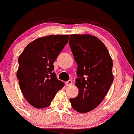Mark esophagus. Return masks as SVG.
<instances>
[{"label":"esophagus","instance_id":"34e87169","mask_svg":"<svg viewBox=\"0 0 134 134\" xmlns=\"http://www.w3.org/2000/svg\"><path fill=\"white\" fill-rule=\"evenodd\" d=\"M72 84V81L71 80H69V81H66L65 82V85L67 86H70Z\"/></svg>","mask_w":134,"mask_h":134}]
</instances>
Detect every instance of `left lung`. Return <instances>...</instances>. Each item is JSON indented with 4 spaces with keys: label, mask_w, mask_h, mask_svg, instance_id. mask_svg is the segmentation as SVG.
Masks as SVG:
<instances>
[{
    "label": "left lung",
    "mask_w": 134,
    "mask_h": 134,
    "mask_svg": "<svg viewBox=\"0 0 134 134\" xmlns=\"http://www.w3.org/2000/svg\"><path fill=\"white\" fill-rule=\"evenodd\" d=\"M69 43L78 64L75 85L79 89L70 101L75 110L86 113L96 108L107 94L114 80L113 62L106 46L96 36L71 35Z\"/></svg>",
    "instance_id": "left-lung-1"
}]
</instances>
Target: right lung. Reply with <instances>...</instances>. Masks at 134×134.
<instances>
[{
    "label": "right lung",
    "mask_w": 134,
    "mask_h": 134,
    "mask_svg": "<svg viewBox=\"0 0 134 134\" xmlns=\"http://www.w3.org/2000/svg\"><path fill=\"white\" fill-rule=\"evenodd\" d=\"M69 37V35H52L38 38L29 43L19 56L16 76L24 96L34 107L49 106L64 86L53 72V63Z\"/></svg>",
    "instance_id": "right-lung-1"
}]
</instances>
